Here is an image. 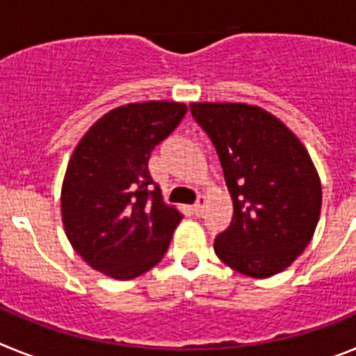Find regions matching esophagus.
<instances>
[{
	"instance_id": "34e87169",
	"label": "esophagus",
	"mask_w": 356,
	"mask_h": 356,
	"mask_svg": "<svg viewBox=\"0 0 356 356\" xmlns=\"http://www.w3.org/2000/svg\"><path fill=\"white\" fill-rule=\"evenodd\" d=\"M205 205H207V200L203 196H200L197 197V201L196 203H194V213H196V216H201V213H203V210H205Z\"/></svg>"
}]
</instances>
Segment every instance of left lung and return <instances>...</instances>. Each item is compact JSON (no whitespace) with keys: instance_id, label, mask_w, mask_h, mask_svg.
Here are the masks:
<instances>
[{"instance_id":"obj_1","label":"left lung","mask_w":356,"mask_h":356,"mask_svg":"<svg viewBox=\"0 0 356 356\" xmlns=\"http://www.w3.org/2000/svg\"><path fill=\"white\" fill-rule=\"evenodd\" d=\"M212 140L234 200V219L213 241L226 266L267 278L291 266L312 238L321 181L296 135L266 110L244 103H193Z\"/></svg>"}]
</instances>
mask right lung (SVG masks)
<instances>
[{"instance_id":"add662e5","label":"right lung","mask_w":356,"mask_h":356,"mask_svg":"<svg viewBox=\"0 0 356 356\" xmlns=\"http://www.w3.org/2000/svg\"><path fill=\"white\" fill-rule=\"evenodd\" d=\"M185 112V105L169 102L119 106L72 153L62 185V219L71 246L96 271L131 280L168 251L181 213L162 201L147 162Z\"/></svg>"}]
</instances>
